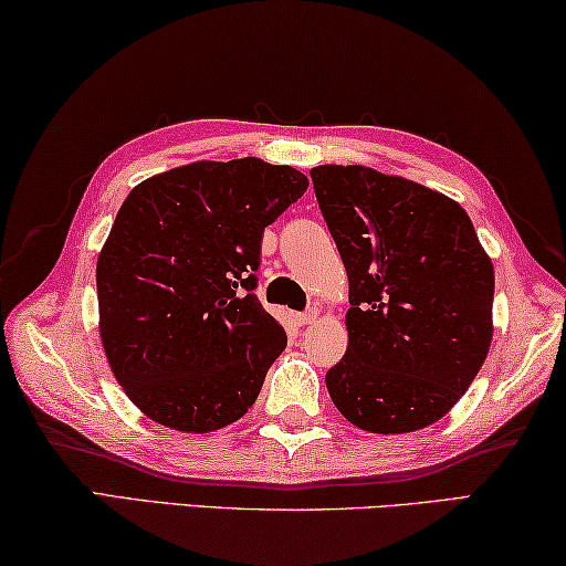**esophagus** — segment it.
I'll list each match as a JSON object with an SVG mask.
<instances>
[{
    "mask_svg": "<svg viewBox=\"0 0 566 566\" xmlns=\"http://www.w3.org/2000/svg\"><path fill=\"white\" fill-rule=\"evenodd\" d=\"M318 308L316 305H313V308H308V311H303V313H295V323H298V326H308V323H316L318 321Z\"/></svg>",
    "mask_w": 566,
    "mask_h": 566,
    "instance_id": "1",
    "label": "esophagus"
}]
</instances>
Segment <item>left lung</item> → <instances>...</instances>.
<instances>
[{
  "label": "left lung",
  "mask_w": 566,
  "mask_h": 566,
  "mask_svg": "<svg viewBox=\"0 0 566 566\" xmlns=\"http://www.w3.org/2000/svg\"><path fill=\"white\" fill-rule=\"evenodd\" d=\"M313 188L348 273L336 409L370 433L426 429L467 394L492 346L494 265L467 210L364 165H318Z\"/></svg>",
  "instance_id": "8db88e82"
}]
</instances>
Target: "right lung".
<instances>
[{"label":"right lung","instance_id":"1","mask_svg":"<svg viewBox=\"0 0 566 566\" xmlns=\"http://www.w3.org/2000/svg\"><path fill=\"white\" fill-rule=\"evenodd\" d=\"M308 190L291 165L200 160L129 192L97 258L99 338L147 419L208 433L255 403L285 331L258 295L263 230Z\"/></svg>","mask_w":566,"mask_h":566}]
</instances>
